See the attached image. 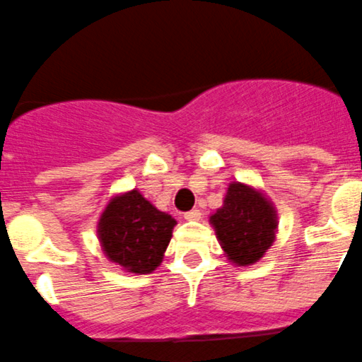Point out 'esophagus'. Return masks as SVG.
I'll list each match as a JSON object with an SVG mask.
<instances>
[{"label":"esophagus","instance_id":"34e87169","mask_svg":"<svg viewBox=\"0 0 362 362\" xmlns=\"http://www.w3.org/2000/svg\"><path fill=\"white\" fill-rule=\"evenodd\" d=\"M184 218L187 219V221H197V219L202 218V212L198 211V209H192V211H187L184 214Z\"/></svg>","mask_w":362,"mask_h":362}]
</instances>
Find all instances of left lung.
Listing matches in <instances>:
<instances>
[{"label":"left lung","mask_w":362,"mask_h":362,"mask_svg":"<svg viewBox=\"0 0 362 362\" xmlns=\"http://www.w3.org/2000/svg\"><path fill=\"white\" fill-rule=\"evenodd\" d=\"M211 223L228 259L239 266L257 262L275 239V209L261 192L239 182L230 184L225 205Z\"/></svg>","instance_id":"8db88e82"}]
</instances>
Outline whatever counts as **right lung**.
I'll use <instances>...</instances> for the list:
<instances>
[{
    "label": "right lung",
    "mask_w": 362,
    "mask_h": 362,
    "mask_svg": "<svg viewBox=\"0 0 362 362\" xmlns=\"http://www.w3.org/2000/svg\"><path fill=\"white\" fill-rule=\"evenodd\" d=\"M177 225L139 191L116 197L101 214L98 234L107 257L132 273H150L160 264Z\"/></svg>",
    "instance_id": "1"
}]
</instances>
